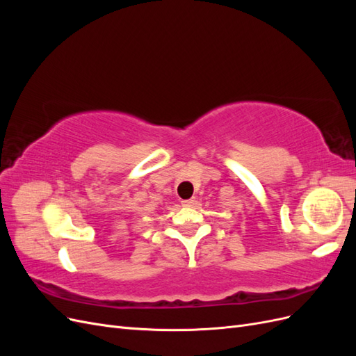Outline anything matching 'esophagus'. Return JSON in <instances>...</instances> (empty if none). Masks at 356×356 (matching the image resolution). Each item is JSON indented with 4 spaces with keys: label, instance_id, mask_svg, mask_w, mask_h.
<instances>
[{
    "label": "esophagus",
    "instance_id": "34e87169",
    "mask_svg": "<svg viewBox=\"0 0 356 356\" xmlns=\"http://www.w3.org/2000/svg\"><path fill=\"white\" fill-rule=\"evenodd\" d=\"M196 203V200L195 199H187V200H182V204H184V207H193V204Z\"/></svg>",
    "mask_w": 356,
    "mask_h": 356
}]
</instances>
